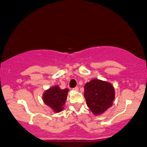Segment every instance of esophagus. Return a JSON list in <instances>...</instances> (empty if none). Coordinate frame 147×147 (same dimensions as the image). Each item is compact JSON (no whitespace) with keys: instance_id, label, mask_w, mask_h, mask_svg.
I'll return each instance as SVG.
<instances>
[{"instance_id":"esophagus-1","label":"esophagus","mask_w":147,"mask_h":147,"mask_svg":"<svg viewBox=\"0 0 147 147\" xmlns=\"http://www.w3.org/2000/svg\"><path fill=\"white\" fill-rule=\"evenodd\" d=\"M78 86H76V87H74V88H73V90H75V91H78Z\"/></svg>"}]
</instances>
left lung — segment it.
<instances>
[{
    "instance_id": "left-lung-1",
    "label": "left lung",
    "mask_w": 147,
    "mask_h": 147,
    "mask_svg": "<svg viewBox=\"0 0 147 147\" xmlns=\"http://www.w3.org/2000/svg\"><path fill=\"white\" fill-rule=\"evenodd\" d=\"M84 96L90 111L98 115L112 105L115 98L114 88L111 83L94 79L86 83Z\"/></svg>"
}]
</instances>
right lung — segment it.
I'll use <instances>...</instances> for the list:
<instances>
[{"label": "right lung", "mask_w": 147, "mask_h": 147, "mask_svg": "<svg viewBox=\"0 0 147 147\" xmlns=\"http://www.w3.org/2000/svg\"><path fill=\"white\" fill-rule=\"evenodd\" d=\"M68 90L67 88L61 90L58 86L52 87L43 93V102L55 112H61L66 100Z\"/></svg>", "instance_id": "right-lung-1"}]
</instances>
